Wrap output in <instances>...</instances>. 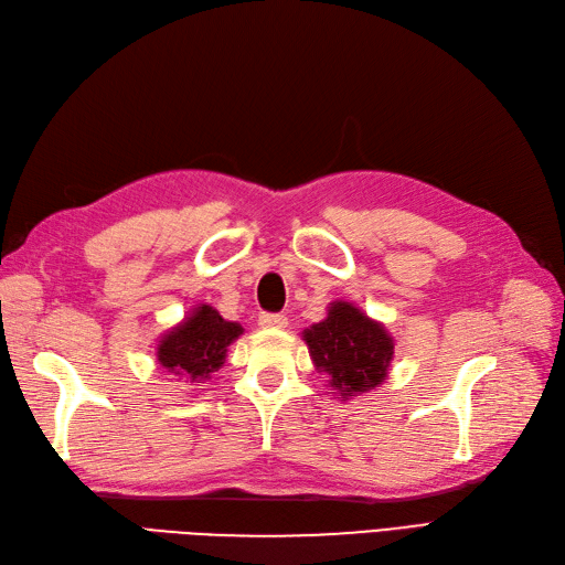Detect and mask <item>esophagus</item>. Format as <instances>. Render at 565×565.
Here are the masks:
<instances>
[{
    "label": "esophagus",
    "mask_w": 565,
    "mask_h": 565,
    "mask_svg": "<svg viewBox=\"0 0 565 565\" xmlns=\"http://www.w3.org/2000/svg\"><path fill=\"white\" fill-rule=\"evenodd\" d=\"M259 324H262V328H268V330H280V328H285V324H287V316H282V313H264L259 318Z\"/></svg>",
    "instance_id": "1"
}]
</instances>
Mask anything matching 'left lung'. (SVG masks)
<instances>
[{
	"label": "left lung",
	"instance_id": "obj_1",
	"mask_svg": "<svg viewBox=\"0 0 565 565\" xmlns=\"http://www.w3.org/2000/svg\"><path fill=\"white\" fill-rule=\"evenodd\" d=\"M318 372L328 374L341 398L380 386L393 361V337L351 301L328 306V318L301 332Z\"/></svg>",
	"mask_w": 565,
	"mask_h": 565
}]
</instances>
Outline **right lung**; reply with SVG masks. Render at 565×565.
Returning <instances> with one entry per match:
<instances>
[{
  "instance_id": "obj_1",
  "label": "right lung",
  "mask_w": 565,
  "mask_h": 565,
  "mask_svg": "<svg viewBox=\"0 0 565 565\" xmlns=\"http://www.w3.org/2000/svg\"><path fill=\"white\" fill-rule=\"evenodd\" d=\"M243 332L241 322L224 320L210 303H200L177 328L162 334L158 363L188 384H202L224 365L228 347Z\"/></svg>"
}]
</instances>
